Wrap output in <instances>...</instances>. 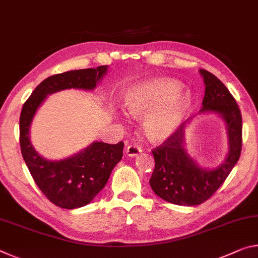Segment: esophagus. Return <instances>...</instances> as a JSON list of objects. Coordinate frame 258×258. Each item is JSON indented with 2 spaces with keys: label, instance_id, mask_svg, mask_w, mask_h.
<instances>
[{
  "label": "esophagus",
  "instance_id": "obj_1",
  "mask_svg": "<svg viewBox=\"0 0 258 258\" xmlns=\"http://www.w3.org/2000/svg\"><path fill=\"white\" fill-rule=\"evenodd\" d=\"M125 152H126V155L130 156V157H135V156H138L139 154H141L142 149L140 147L135 146V145H130V146H127V148H126Z\"/></svg>",
  "mask_w": 258,
  "mask_h": 258
}]
</instances>
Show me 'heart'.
Segmentation results:
<instances>
[{
	"mask_svg": "<svg viewBox=\"0 0 258 258\" xmlns=\"http://www.w3.org/2000/svg\"><path fill=\"white\" fill-rule=\"evenodd\" d=\"M180 82L157 78L131 86L124 95V107L133 118H143L146 137L164 142L181 127L191 110L192 95Z\"/></svg>",
	"mask_w": 258,
	"mask_h": 258,
	"instance_id": "heart-1",
	"label": "heart"
}]
</instances>
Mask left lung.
<instances>
[{"mask_svg":"<svg viewBox=\"0 0 258 258\" xmlns=\"http://www.w3.org/2000/svg\"><path fill=\"white\" fill-rule=\"evenodd\" d=\"M205 97L200 112H215L228 130L229 152L217 168H202L186 154L183 123L177 132L152 150L155 169L150 186L165 202L180 206H196L206 202L225 181L239 160L242 146V117L235 99L218 78L205 69Z\"/></svg>","mask_w":258,"mask_h":258,"instance_id":"1","label":"left lung"}]
</instances>
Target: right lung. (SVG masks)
<instances>
[{"instance_id": "add662e5", "label": "right lung", "mask_w": 258, "mask_h": 258, "mask_svg": "<svg viewBox=\"0 0 258 258\" xmlns=\"http://www.w3.org/2000/svg\"><path fill=\"white\" fill-rule=\"evenodd\" d=\"M108 66L80 69L47 77L33 91L21 109L19 119L21 155L35 183L55 206L83 207L101 191L116 164L123 157L124 143L93 142L77 155L62 160L43 158L32 146L29 127L46 95L66 89L94 90Z\"/></svg>"}]
</instances>
